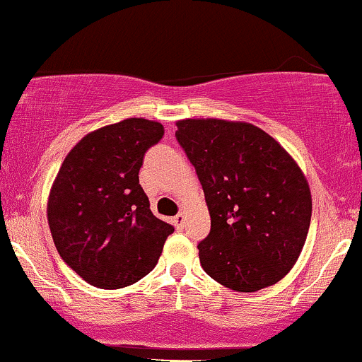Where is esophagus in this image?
<instances>
[{"label":"esophagus","mask_w":362,"mask_h":362,"mask_svg":"<svg viewBox=\"0 0 362 362\" xmlns=\"http://www.w3.org/2000/svg\"><path fill=\"white\" fill-rule=\"evenodd\" d=\"M173 224H175L177 230H182V228H184V224H185V216L182 213L177 214L175 218H173Z\"/></svg>","instance_id":"esophagus-1"}]
</instances>
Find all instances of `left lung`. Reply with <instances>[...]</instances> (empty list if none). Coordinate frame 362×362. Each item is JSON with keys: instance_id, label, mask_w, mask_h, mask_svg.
<instances>
[{"instance_id": "left-lung-1", "label": "left lung", "mask_w": 362, "mask_h": 362, "mask_svg": "<svg viewBox=\"0 0 362 362\" xmlns=\"http://www.w3.org/2000/svg\"><path fill=\"white\" fill-rule=\"evenodd\" d=\"M177 127L211 214L209 235L197 245L202 269L240 293L279 282L310 230L311 194L301 168L253 124L185 119Z\"/></svg>"}]
</instances>
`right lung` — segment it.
Listing matches in <instances>:
<instances>
[{
  "label": "right lung",
  "instance_id": "1",
  "mask_svg": "<svg viewBox=\"0 0 362 362\" xmlns=\"http://www.w3.org/2000/svg\"><path fill=\"white\" fill-rule=\"evenodd\" d=\"M163 134L155 120H120L86 134L62 161L49 228L61 259L91 286L119 289L143 279L173 233L139 185L144 153Z\"/></svg>",
  "mask_w": 362,
  "mask_h": 362
}]
</instances>
